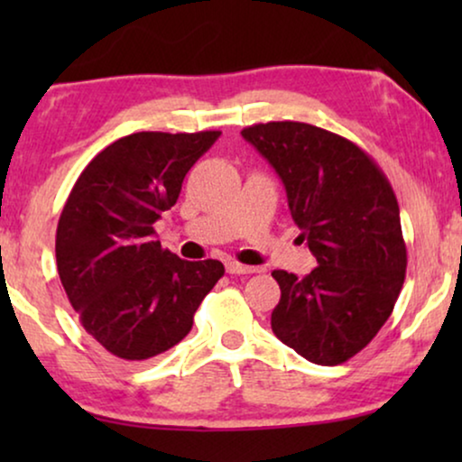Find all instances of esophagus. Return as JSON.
I'll return each instance as SVG.
<instances>
[{"label":"esophagus","instance_id":"obj_1","mask_svg":"<svg viewBox=\"0 0 462 462\" xmlns=\"http://www.w3.org/2000/svg\"><path fill=\"white\" fill-rule=\"evenodd\" d=\"M256 267H248V264H242V263H226V273L231 275H248V273H256Z\"/></svg>","mask_w":462,"mask_h":462}]
</instances>
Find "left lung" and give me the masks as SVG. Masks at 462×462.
I'll return each instance as SVG.
<instances>
[{
  "label": "left lung",
  "instance_id": "obj_1",
  "mask_svg": "<svg viewBox=\"0 0 462 462\" xmlns=\"http://www.w3.org/2000/svg\"><path fill=\"white\" fill-rule=\"evenodd\" d=\"M286 187L300 239L318 258L305 277L277 269L273 334L309 362L338 365L364 349L393 311L406 242L393 187L349 138L302 122L242 130Z\"/></svg>",
  "mask_w": 462,
  "mask_h": 462
}]
</instances>
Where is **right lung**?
<instances>
[{"label":"right lung","mask_w":462,"mask_h":462,"mask_svg":"<svg viewBox=\"0 0 462 462\" xmlns=\"http://www.w3.org/2000/svg\"><path fill=\"white\" fill-rule=\"evenodd\" d=\"M218 136H124L88 163L69 193L56 229V267L84 330L111 356L143 362L172 349L225 275L220 261H182L162 248L153 229Z\"/></svg>","instance_id":"obj_1"}]
</instances>
